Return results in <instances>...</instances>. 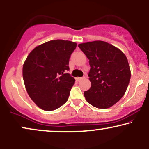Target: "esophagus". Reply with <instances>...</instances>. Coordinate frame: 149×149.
<instances>
[{
	"label": "esophagus",
	"mask_w": 149,
	"mask_h": 149,
	"mask_svg": "<svg viewBox=\"0 0 149 149\" xmlns=\"http://www.w3.org/2000/svg\"><path fill=\"white\" fill-rule=\"evenodd\" d=\"M84 78H80V77H77V78H76V81H80L81 80H82V79Z\"/></svg>",
	"instance_id": "1"
}]
</instances>
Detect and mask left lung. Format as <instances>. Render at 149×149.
I'll return each instance as SVG.
<instances>
[{
	"label": "left lung",
	"mask_w": 149,
	"mask_h": 149,
	"mask_svg": "<svg viewBox=\"0 0 149 149\" xmlns=\"http://www.w3.org/2000/svg\"><path fill=\"white\" fill-rule=\"evenodd\" d=\"M88 59L91 88L84 91L87 102L106 109L117 103L125 93L131 78L127 58L123 52L104 41L78 45Z\"/></svg>",
	"instance_id": "8db88e82"
}]
</instances>
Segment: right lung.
<instances>
[{
    "mask_svg": "<svg viewBox=\"0 0 149 149\" xmlns=\"http://www.w3.org/2000/svg\"><path fill=\"white\" fill-rule=\"evenodd\" d=\"M77 43L52 40L35 47L23 65L22 75L29 97L39 108L54 110L68 100L75 79L66 71Z\"/></svg>",
    "mask_w": 149,
    "mask_h": 149,
    "instance_id": "obj_1",
    "label": "right lung"
}]
</instances>
